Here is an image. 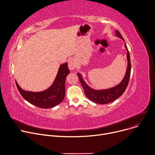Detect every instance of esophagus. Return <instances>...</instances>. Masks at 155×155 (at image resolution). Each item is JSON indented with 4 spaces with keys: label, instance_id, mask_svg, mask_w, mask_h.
I'll return each instance as SVG.
<instances>
[{
    "label": "esophagus",
    "instance_id": "obj_1",
    "mask_svg": "<svg viewBox=\"0 0 155 155\" xmlns=\"http://www.w3.org/2000/svg\"><path fill=\"white\" fill-rule=\"evenodd\" d=\"M68 66L70 70H74L77 67V63L73 59H71L68 62Z\"/></svg>",
    "mask_w": 155,
    "mask_h": 155
}]
</instances>
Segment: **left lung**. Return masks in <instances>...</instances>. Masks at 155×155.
I'll use <instances>...</instances> for the list:
<instances>
[{
  "label": "left lung",
  "instance_id": "obj_1",
  "mask_svg": "<svg viewBox=\"0 0 155 155\" xmlns=\"http://www.w3.org/2000/svg\"><path fill=\"white\" fill-rule=\"evenodd\" d=\"M116 35L123 39L124 41V38L121 35L120 32L118 31H115ZM124 47L127 50V67L125 76L121 82L117 85L116 86L110 88L107 90H94L88 86L83 79V77L79 73L77 74V75L79 78L81 84V86L84 90V92L86 97L91 100V101L100 104H105L110 102H112L120 97L126 90L127 84L129 83L130 75V70H131V64H130V59L129 53L126 43H124Z\"/></svg>",
  "mask_w": 155,
  "mask_h": 155
}]
</instances>
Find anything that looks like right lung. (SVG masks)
Here are the masks:
<instances>
[{
	"label": "right lung",
	"mask_w": 155,
	"mask_h": 155,
	"mask_svg": "<svg viewBox=\"0 0 155 155\" xmlns=\"http://www.w3.org/2000/svg\"><path fill=\"white\" fill-rule=\"evenodd\" d=\"M70 73L68 63L62 64L53 84L42 92H30L22 90L16 81L18 90L23 97L29 103L41 108H50L60 104L65 96V81Z\"/></svg>",
	"instance_id": "add662e5"
}]
</instances>
